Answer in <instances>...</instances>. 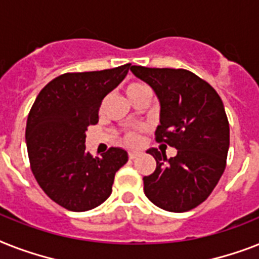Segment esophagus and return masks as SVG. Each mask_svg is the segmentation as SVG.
I'll use <instances>...</instances> for the list:
<instances>
[{"label":"esophagus","instance_id":"esophagus-1","mask_svg":"<svg viewBox=\"0 0 259 259\" xmlns=\"http://www.w3.org/2000/svg\"><path fill=\"white\" fill-rule=\"evenodd\" d=\"M138 153L137 151H129V159H136Z\"/></svg>","mask_w":259,"mask_h":259}]
</instances>
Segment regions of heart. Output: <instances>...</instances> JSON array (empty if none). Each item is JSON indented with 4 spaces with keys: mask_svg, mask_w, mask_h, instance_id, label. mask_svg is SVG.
<instances>
[{
    "mask_svg": "<svg viewBox=\"0 0 259 259\" xmlns=\"http://www.w3.org/2000/svg\"><path fill=\"white\" fill-rule=\"evenodd\" d=\"M148 86L144 85V83H141V82H132L129 85L126 86V96L132 97L133 94H136L137 92H140L142 89H146ZM123 142L126 145H129V146H136L138 142H140V136L137 132L132 130V132H127V133L123 136Z\"/></svg>",
    "mask_w": 259,
    "mask_h": 259,
    "instance_id": "heart-1",
    "label": "heart"
}]
</instances>
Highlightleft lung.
<instances>
[{
    "label": "left lung",
    "mask_w": 259,
    "mask_h": 259,
    "mask_svg": "<svg viewBox=\"0 0 259 259\" xmlns=\"http://www.w3.org/2000/svg\"><path fill=\"white\" fill-rule=\"evenodd\" d=\"M130 70L151 86L159 100L155 141L177 149L166 158L149 149L157 167L144 177L146 197L161 209L182 213L202 203L224 174L230 129L218 93L185 69L132 66Z\"/></svg>",
    "instance_id": "8db88e82"
}]
</instances>
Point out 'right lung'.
<instances>
[{
  "mask_svg": "<svg viewBox=\"0 0 259 259\" xmlns=\"http://www.w3.org/2000/svg\"><path fill=\"white\" fill-rule=\"evenodd\" d=\"M130 64L114 69L65 73L50 81L27 115L26 146L31 171L54 202L86 211L111 194L114 176L127 162L123 149L110 148L101 158L86 153V130L98 122L105 96L118 86Z\"/></svg>",
  "mask_w": 259,
  "mask_h": 259,
  "instance_id": "1",
  "label": "right lung"
}]
</instances>
